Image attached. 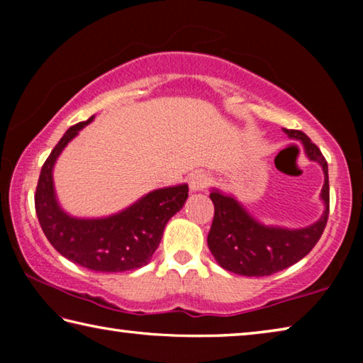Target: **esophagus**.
Listing matches in <instances>:
<instances>
[{
	"label": "esophagus",
	"instance_id": "1",
	"mask_svg": "<svg viewBox=\"0 0 363 363\" xmlns=\"http://www.w3.org/2000/svg\"><path fill=\"white\" fill-rule=\"evenodd\" d=\"M208 184H210V176L203 173V171H196L189 179L190 192H201V190H205Z\"/></svg>",
	"mask_w": 363,
	"mask_h": 363
}]
</instances>
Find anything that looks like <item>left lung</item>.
I'll return each mask as SVG.
<instances>
[{
	"instance_id": "obj_1",
	"label": "left lung",
	"mask_w": 363,
	"mask_h": 363,
	"mask_svg": "<svg viewBox=\"0 0 363 363\" xmlns=\"http://www.w3.org/2000/svg\"><path fill=\"white\" fill-rule=\"evenodd\" d=\"M290 139L304 147L306 157L320 164L323 187L320 200L323 213L311 225L290 229L284 225H269L256 219L232 194L219 189L210 190L214 203V219L208 233V248L220 267L245 277H264L280 272L296 264L315 247L327 225L330 210L328 164L322 152L304 133L284 130Z\"/></svg>"
}]
</instances>
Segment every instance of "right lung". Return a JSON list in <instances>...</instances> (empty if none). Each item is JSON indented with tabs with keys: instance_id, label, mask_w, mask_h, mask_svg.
I'll return each mask as SVG.
<instances>
[{
	"instance_id": "obj_1",
	"label": "right lung",
	"mask_w": 363,
	"mask_h": 363,
	"mask_svg": "<svg viewBox=\"0 0 363 363\" xmlns=\"http://www.w3.org/2000/svg\"><path fill=\"white\" fill-rule=\"evenodd\" d=\"M93 120L94 115L69 128L43 164L35 195L36 216L49 243L78 266L102 274L144 267L162 242L164 225L186 203L189 186L155 189L102 218H78L65 211L54 187V167L65 147Z\"/></svg>"
}]
</instances>
